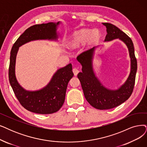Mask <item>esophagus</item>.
I'll list each match as a JSON object with an SVG mask.
<instances>
[{"label":"esophagus","mask_w":147,"mask_h":147,"mask_svg":"<svg viewBox=\"0 0 147 147\" xmlns=\"http://www.w3.org/2000/svg\"><path fill=\"white\" fill-rule=\"evenodd\" d=\"M72 71H73L74 74L75 76H77V74L79 73V70L78 69H77V68H74L73 70H72Z\"/></svg>","instance_id":"obj_1"}]
</instances>
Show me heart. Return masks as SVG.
<instances>
[{"instance_id":"b5f03b06","label":"heart","mask_w":147,"mask_h":147,"mask_svg":"<svg viewBox=\"0 0 147 147\" xmlns=\"http://www.w3.org/2000/svg\"><path fill=\"white\" fill-rule=\"evenodd\" d=\"M100 38L101 34L97 30L92 31L88 29H81L74 33L69 40V45L71 48H77L87 41L90 44H95Z\"/></svg>"}]
</instances>
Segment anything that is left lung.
Returning a JSON list of instances; mask_svg holds the SVG:
<instances>
[{
  "label": "left lung",
  "mask_w": 147,
  "mask_h": 147,
  "mask_svg": "<svg viewBox=\"0 0 147 147\" xmlns=\"http://www.w3.org/2000/svg\"><path fill=\"white\" fill-rule=\"evenodd\" d=\"M107 28L105 41L119 38L127 46L131 58V72L124 84L119 89L110 90L105 88L95 77L92 69V60L95 47L81 53L77 60L82 65V72L77 77L81 82L84 96L92 107L99 110H107L118 106L130 98L133 93L136 74L137 60L134 55L131 39L120 29L109 23H102Z\"/></svg>",
  "instance_id": "1"
}]
</instances>
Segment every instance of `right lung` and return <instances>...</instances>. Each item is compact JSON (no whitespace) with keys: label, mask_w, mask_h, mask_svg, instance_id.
<instances>
[{"label":"right lung","mask_w":147,"mask_h":147,"mask_svg":"<svg viewBox=\"0 0 147 147\" xmlns=\"http://www.w3.org/2000/svg\"><path fill=\"white\" fill-rule=\"evenodd\" d=\"M59 22L35 25L26 29L16 40L11 51L9 66V81L14 93L22 106L31 112L46 115L59 110L64 102L69 81L74 73L71 64L57 70L50 83L43 89L26 91L19 85L15 76L16 58L19 47L32 40H56L57 26Z\"/></svg>","instance_id":"right-lung-1"}]
</instances>
